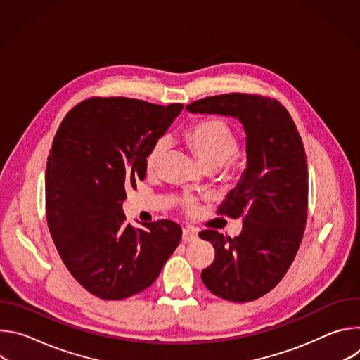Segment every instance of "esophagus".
Masks as SVG:
<instances>
[{
    "label": "esophagus",
    "instance_id": "obj_1",
    "mask_svg": "<svg viewBox=\"0 0 360 360\" xmlns=\"http://www.w3.org/2000/svg\"><path fill=\"white\" fill-rule=\"evenodd\" d=\"M198 239V232L193 228H185L182 231V240L184 242H193Z\"/></svg>",
    "mask_w": 360,
    "mask_h": 360
}]
</instances>
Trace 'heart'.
<instances>
[{"mask_svg": "<svg viewBox=\"0 0 360 360\" xmlns=\"http://www.w3.org/2000/svg\"><path fill=\"white\" fill-rule=\"evenodd\" d=\"M186 146L193 152L203 169L217 171L225 165L238 150V136L233 128L221 118H205L192 124L184 134ZM168 150V141L160 139L152 145L145 158L149 174L160 172ZM188 210L193 202H186Z\"/></svg>", "mask_w": 360, "mask_h": 360, "instance_id": "b5f03b06", "label": "heart"}]
</instances>
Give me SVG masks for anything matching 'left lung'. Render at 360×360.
<instances>
[{"mask_svg": "<svg viewBox=\"0 0 360 360\" xmlns=\"http://www.w3.org/2000/svg\"><path fill=\"white\" fill-rule=\"evenodd\" d=\"M192 114L238 118L246 134V169L218 214L242 218V232L225 238L207 229L200 239L215 261L200 274L214 295L249 302L271 292L292 265L307 219V164L296 125L279 101L224 94L186 105Z\"/></svg>", "mask_w": 360, "mask_h": 360, "instance_id": "8db88e82", "label": "left lung"}]
</instances>
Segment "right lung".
<instances>
[{
    "label": "right lung",
    "instance_id": "add662e5",
    "mask_svg": "<svg viewBox=\"0 0 360 360\" xmlns=\"http://www.w3.org/2000/svg\"><path fill=\"white\" fill-rule=\"evenodd\" d=\"M182 108L95 96L75 105L56 134L45 172L49 233L70 274L101 299H125L150 286L179 245L178 224L134 228L122 203L146 175L149 149Z\"/></svg>",
    "mask_w": 360,
    "mask_h": 360
}]
</instances>
